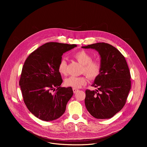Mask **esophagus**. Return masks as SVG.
Segmentation results:
<instances>
[{"instance_id": "esophagus-1", "label": "esophagus", "mask_w": 147, "mask_h": 147, "mask_svg": "<svg viewBox=\"0 0 147 147\" xmlns=\"http://www.w3.org/2000/svg\"><path fill=\"white\" fill-rule=\"evenodd\" d=\"M72 90H73V92H74V93H76L79 90L78 89H76V88H73L72 89Z\"/></svg>"}]
</instances>
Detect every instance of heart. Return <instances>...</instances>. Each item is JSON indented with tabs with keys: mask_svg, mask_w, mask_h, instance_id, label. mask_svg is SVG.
<instances>
[{
	"mask_svg": "<svg viewBox=\"0 0 147 147\" xmlns=\"http://www.w3.org/2000/svg\"><path fill=\"white\" fill-rule=\"evenodd\" d=\"M74 58L82 65L81 72L88 78L94 79L98 76L101 71V64L98 61H93L91 55L85 51H80L74 54ZM59 72L64 75L67 74V64L64 59L59 62L58 66ZM87 83V79L84 76H71L65 80L67 86L74 88H79Z\"/></svg>",
	"mask_w": 147,
	"mask_h": 147,
	"instance_id": "obj_1",
	"label": "heart"
}]
</instances>
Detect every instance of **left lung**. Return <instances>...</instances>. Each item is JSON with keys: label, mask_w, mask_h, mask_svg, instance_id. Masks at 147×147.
Returning <instances> with one entry per match:
<instances>
[{"label": "left lung", "mask_w": 147, "mask_h": 147, "mask_svg": "<svg viewBox=\"0 0 147 147\" xmlns=\"http://www.w3.org/2000/svg\"><path fill=\"white\" fill-rule=\"evenodd\" d=\"M82 48L97 51L101 64V72L92 85L98 89L85 90L86 108L95 118H111L123 107L131 89V75L126 59L115 47L104 42Z\"/></svg>", "instance_id": "1"}]
</instances>
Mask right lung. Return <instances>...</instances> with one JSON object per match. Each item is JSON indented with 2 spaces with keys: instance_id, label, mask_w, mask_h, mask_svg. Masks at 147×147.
Masks as SVG:
<instances>
[{
  "instance_id": "obj_1",
  "label": "right lung",
  "mask_w": 147,
  "mask_h": 147,
  "mask_svg": "<svg viewBox=\"0 0 147 147\" xmlns=\"http://www.w3.org/2000/svg\"><path fill=\"white\" fill-rule=\"evenodd\" d=\"M76 46L47 42L32 52L25 61L19 81L24 101L28 110L41 120L54 121L65 112L74 93L71 87L61 86L63 80L58 66L63 53Z\"/></svg>"
}]
</instances>
